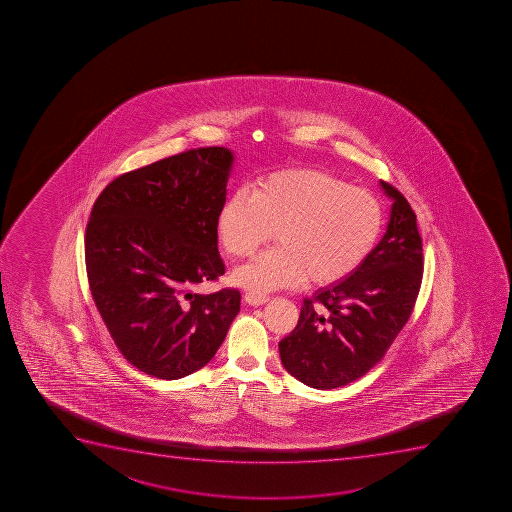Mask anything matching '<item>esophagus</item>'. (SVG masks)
I'll list each match as a JSON object with an SVG mask.
<instances>
[{"mask_svg":"<svg viewBox=\"0 0 512 512\" xmlns=\"http://www.w3.org/2000/svg\"><path fill=\"white\" fill-rule=\"evenodd\" d=\"M243 300H245V304L259 307V305L267 304V302L270 300V297H267V295L252 294V292H248V294H245V297H243Z\"/></svg>","mask_w":512,"mask_h":512,"instance_id":"obj_1","label":"esophagus"}]
</instances>
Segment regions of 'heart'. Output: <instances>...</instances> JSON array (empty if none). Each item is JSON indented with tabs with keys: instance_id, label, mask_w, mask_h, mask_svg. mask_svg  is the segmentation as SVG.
<instances>
[{
	"instance_id": "b5f03b06",
	"label": "heart",
	"mask_w": 512,
	"mask_h": 512,
	"mask_svg": "<svg viewBox=\"0 0 512 512\" xmlns=\"http://www.w3.org/2000/svg\"><path fill=\"white\" fill-rule=\"evenodd\" d=\"M384 230L374 193L315 168H287L235 192L217 215V235L233 259H248L272 237L279 247L238 269L233 279L253 292L347 279L364 264Z\"/></svg>"
}]
</instances>
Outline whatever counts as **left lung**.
I'll return each instance as SVG.
<instances>
[{"instance_id": "1", "label": "left lung", "mask_w": 512, "mask_h": 512, "mask_svg": "<svg viewBox=\"0 0 512 512\" xmlns=\"http://www.w3.org/2000/svg\"><path fill=\"white\" fill-rule=\"evenodd\" d=\"M380 187L394 200L384 237L354 274L305 299L297 327L280 340L287 372L314 389L367 374L404 329L419 295L424 259L417 217L397 188L382 180Z\"/></svg>"}]
</instances>
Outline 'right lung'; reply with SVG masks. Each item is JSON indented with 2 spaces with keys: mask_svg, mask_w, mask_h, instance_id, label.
<instances>
[{
  "mask_svg": "<svg viewBox=\"0 0 512 512\" xmlns=\"http://www.w3.org/2000/svg\"><path fill=\"white\" fill-rule=\"evenodd\" d=\"M228 148L187 150L123 173L93 205L85 262L93 300L123 357L175 380L202 369L240 312V292L193 294L225 274L217 215Z\"/></svg>",
  "mask_w": 512,
  "mask_h": 512,
  "instance_id": "right-lung-1",
  "label": "right lung"
}]
</instances>
